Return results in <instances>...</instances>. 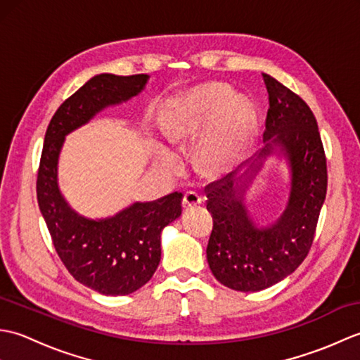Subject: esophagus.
I'll return each instance as SVG.
<instances>
[{"instance_id":"34e87169","label":"esophagus","mask_w":360,"mask_h":360,"mask_svg":"<svg viewBox=\"0 0 360 360\" xmlns=\"http://www.w3.org/2000/svg\"><path fill=\"white\" fill-rule=\"evenodd\" d=\"M201 202H202V198L196 192H187L184 195V198H182V207L184 209L196 207V205H200Z\"/></svg>"}]
</instances>
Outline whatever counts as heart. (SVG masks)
I'll return each instance as SVG.
<instances>
[{"mask_svg": "<svg viewBox=\"0 0 360 360\" xmlns=\"http://www.w3.org/2000/svg\"><path fill=\"white\" fill-rule=\"evenodd\" d=\"M205 129L208 131L198 150L200 164L209 173L226 172L238 162L254 141V105L236 97L235 91L224 83L198 86L176 98L165 117L168 137L173 142L196 141ZM165 159L170 160V156L165 155Z\"/></svg>", "mask_w": 360, "mask_h": 360, "instance_id": "1", "label": "heart"}]
</instances>
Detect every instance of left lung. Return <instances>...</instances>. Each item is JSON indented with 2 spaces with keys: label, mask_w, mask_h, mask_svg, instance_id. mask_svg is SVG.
Masks as SVG:
<instances>
[{
  "label": "left lung",
  "mask_w": 360,
  "mask_h": 360,
  "mask_svg": "<svg viewBox=\"0 0 360 360\" xmlns=\"http://www.w3.org/2000/svg\"><path fill=\"white\" fill-rule=\"evenodd\" d=\"M269 110L266 116L264 147L252 167L205 187L213 229L207 244V262L215 278L241 292H255L286 278L307 258L314 241L326 186V158L317 120L311 108L289 88L263 74ZM278 148L291 168L290 200L271 225H259L243 205V192Z\"/></svg>",
  "instance_id": "8db88e82"
}]
</instances>
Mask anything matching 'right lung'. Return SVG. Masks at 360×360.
Here are the masks:
<instances>
[{"label":"right lung","mask_w":360,"mask_h":360,"mask_svg":"<svg viewBox=\"0 0 360 360\" xmlns=\"http://www.w3.org/2000/svg\"><path fill=\"white\" fill-rule=\"evenodd\" d=\"M147 74H101L66 98L46 129L37 176V200L57 254L72 277L103 295H128L142 288L160 262V232L181 217L182 193L134 202L103 219L79 215L58 188L57 165L65 136L110 105L143 89Z\"/></svg>","instance_id":"right-lung-1"}]
</instances>
